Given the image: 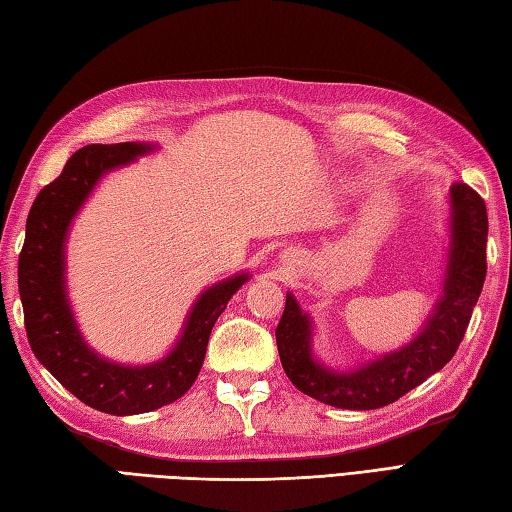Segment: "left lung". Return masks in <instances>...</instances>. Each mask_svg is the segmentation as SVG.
Here are the masks:
<instances>
[{"label": "left lung", "mask_w": 512, "mask_h": 512, "mask_svg": "<svg viewBox=\"0 0 512 512\" xmlns=\"http://www.w3.org/2000/svg\"><path fill=\"white\" fill-rule=\"evenodd\" d=\"M448 204L450 244L442 295L408 344L348 370L326 366L313 353V319L293 293H286L275 337L279 359L297 390L335 408L373 410L397 402L453 359L484 288L488 215L484 199L462 182L450 186Z\"/></svg>", "instance_id": "8db88e82"}]
</instances>
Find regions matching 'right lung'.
Segmentation results:
<instances>
[{
	"label": "right lung",
	"mask_w": 512,
	"mask_h": 512,
	"mask_svg": "<svg viewBox=\"0 0 512 512\" xmlns=\"http://www.w3.org/2000/svg\"><path fill=\"white\" fill-rule=\"evenodd\" d=\"M157 144H90L68 159L62 175L39 190L26 219L17 284L28 344L59 384L79 402L108 415L150 413L173 404L195 384L210 330L250 275L237 273L206 288L184 319L182 335L166 357L144 366L110 362L86 344L66 290L70 224L110 170L133 164Z\"/></svg>",
	"instance_id": "right-lung-1"
}]
</instances>
